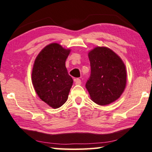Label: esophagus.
<instances>
[{
  "label": "esophagus",
  "mask_w": 152,
  "mask_h": 152,
  "mask_svg": "<svg viewBox=\"0 0 152 152\" xmlns=\"http://www.w3.org/2000/svg\"><path fill=\"white\" fill-rule=\"evenodd\" d=\"M75 84H77V85H80L82 84V81L79 78L75 79Z\"/></svg>",
  "instance_id": "34e87169"
}]
</instances>
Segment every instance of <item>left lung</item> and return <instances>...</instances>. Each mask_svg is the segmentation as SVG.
Returning a JSON list of instances; mask_svg holds the SVG:
<instances>
[{
  "instance_id": "left-lung-1",
  "label": "left lung",
  "mask_w": 152,
  "mask_h": 152,
  "mask_svg": "<svg viewBox=\"0 0 152 152\" xmlns=\"http://www.w3.org/2000/svg\"><path fill=\"white\" fill-rule=\"evenodd\" d=\"M91 75L86 88L92 100L100 105L115 101L126 84L125 65L113 51L98 47L88 53Z\"/></svg>"
}]
</instances>
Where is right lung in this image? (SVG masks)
<instances>
[{
	"mask_svg": "<svg viewBox=\"0 0 152 152\" xmlns=\"http://www.w3.org/2000/svg\"><path fill=\"white\" fill-rule=\"evenodd\" d=\"M70 51L52 43L39 53L33 65L32 82L35 92L42 101L54 109L66 102L73 83L66 67Z\"/></svg>",
	"mask_w": 152,
	"mask_h": 152,
	"instance_id": "add662e5",
	"label": "right lung"
}]
</instances>
